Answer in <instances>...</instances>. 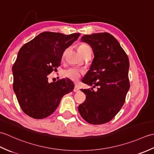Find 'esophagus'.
<instances>
[{"mask_svg":"<svg viewBox=\"0 0 154 154\" xmlns=\"http://www.w3.org/2000/svg\"><path fill=\"white\" fill-rule=\"evenodd\" d=\"M73 91H74V92H75V93H77V92H79V87H78V86L77 85H75Z\"/></svg>","mask_w":154,"mask_h":154,"instance_id":"esophagus-1","label":"esophagus"}]
</instances>
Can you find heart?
<instances>
[{
  "label": "heart",
  "instance_id": "heart-1",
  "mask_svg": "<svg viewBox=\"0 0 154 154\" xmlns=\"http://www.w3.org/2000/svg\"><path fill=\"white\" fill-rule=\"evenodd\" d=\"M89 50H91V48L89 47V45H88L85 44H81L79 45V47H78V51H79V53L82 55ZM83 73L82 71L75 67H71L63 71L64 76L72 81H77L81 77V75H83Z\"/></svg>",
  "mask_w": 154,
  "mask_h": 154
}]
</instances>
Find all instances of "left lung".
<instances>
[{
	"instance_id": "8db88e82",
	"label": "left lung",
	"mask_w": 154,
	"mask_h": 154,
	"mask_svg": "<svg viewBox=\"0 0 154 154\" xmlns=\"http://www.w3.org/2000/svg\"><path fill=\"white\" fill-rule=\"evenodd\" d=\"M81 40L91 45L94 56L82 82L99 87L96 91L81 89L87 96L78 110L87 122L105 124L125 102L130 89L128 57L116 39L107 32L85 35Z\"/></svg>"
}]
</instances>
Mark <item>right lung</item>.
Listing matches in <instances>:
<instances>
[{
	"mask_svg": "<svg viewBox=\"0 0 154 154\" xmlns=\"http://www.w3.org/2000/svg\"><path fill=\"white\" fill-rule=\"evenodd\" d=\"M79 33L65 35L44 32L25 44L12 66L13 89L22 110L35 119L46 118L56 110L74 83L69 79L48 82V75L61 65L64 51Z\"/></svg>",
	"mask_w": 154,
	"mask_h": 154,
	"instance_id": "add662e5",
	"label": "right lung"
}]
</instances>
